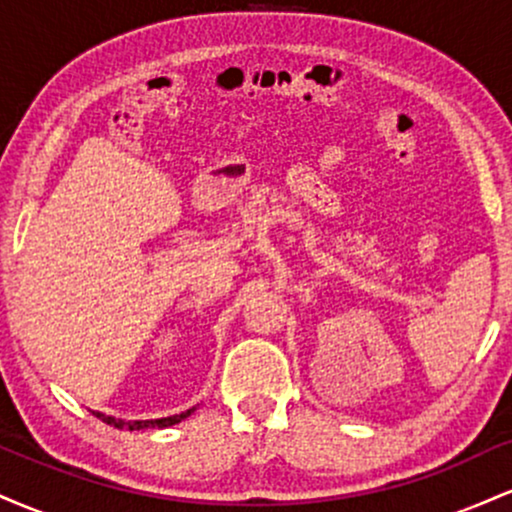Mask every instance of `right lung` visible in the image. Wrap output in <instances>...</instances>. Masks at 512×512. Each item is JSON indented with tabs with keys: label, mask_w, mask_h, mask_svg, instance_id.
Segmentation results:
<instances>
[{
	"label": "right lung",
	"mask_w": 512,
	"mask_h": 512,
	"mask_svg": "<svg viewBox=\"0 0 512 512\" xmlns=\"http://www.w3.org/2000/svg\"><path fill=\"white\" fill-rule=\"evenodd\" d=\"M192 411H195V407L182 411V414L166 416V419H149V421H122V419H115V416H105V414H101V411H93V414H96L98 419H101L103 424H108V426L127 428V431H142V428H166V426L180 424V421L187 419V416H190Z\"/></svg>",
	"instance_id": "obj_1"
}]
</instances>
